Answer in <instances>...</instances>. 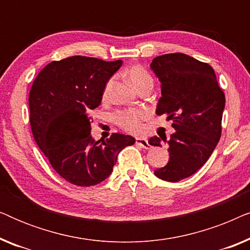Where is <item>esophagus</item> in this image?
I'll return each mask as SVG.
<instances>
[{
	"mask_svg": "<svg viewBox=\"0 0 250 250\" xmlns=\"http://www.w3.org/2000/svg\"><path fill=\"white\" fill-rule=\"evenodd\" d=\"M136 145L140 146H142L143 149H150V148H151V146L149 145L148 140H146V139L138 138V139H136Z\"/></svg>",
	"mask_w": 250,
	"mask_h": 250,
	"instance_id": "1",
	"label": "esophagus"
}]
</instances>
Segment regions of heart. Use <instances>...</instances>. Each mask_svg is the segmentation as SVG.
Returning a JSON list of instances; mask_svg holds the SVG:
<instances>
[{
  "label": "heart",
  "mask_w": 250,
  "mask_h": 250,
  "mask_svg": "<svg viewBox=\"0 0 250 250\" xmlns=\"http://www.w3.org/2000/svg\"><path fill=\"white\" fill-rule=\"evenodd\" d=\"M128 80L132 84L138 88L145 86V85H153L152 76L146 68L140 64L131 67L127 71ZM112 85V80H109L105 84L102 97L105 99L108 97ZM146 117V111L142 109H125V110H118L114 114V122L119 127L131 133H139L142 129V119Z\"/></svg>",
  "instance_id": "b5f03b06"
}]
</instances>
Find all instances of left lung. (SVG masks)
Masks as SVG:
<instances>
[{
  "instance_id": "obj_1",
  "label": "left lung",
  "mask_w": 250,
  "mask_h": 250,
  "mask_svg": "<svg viewBox=\"0 0 250 250\" xmlns=\"http://www.w3.org/2000/svg\"><path fill=\"white\" fill-rule=\"evenodd\" d=\"M150 67L162 83L156 114L172 119L175 129L169 140L162 139L169 160L155 175L179 182L201 168L220 141L225 95L213 68L184 53L156 57ZM149 145L162 146V141L152 136Z\"/></svg>"
}]
</instances>
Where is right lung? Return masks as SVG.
<instances>
[{
  "label": "right lung",
  "instance_id": "obj_1",
  "mask_svg": "<svg viewBox=\"0 0 250 250\" xmlns=\"http://www.w3.org/2000/svg\"><path fill=\"white\" fill-rule=\"evenodd\" d=\"M122 63L82 56L52 61L40 71L30 88L34 139L53 169L77 187L104 181L118 153L135 142L119 133L102 142L91 135L88 112L100 105L105 84Z\"/></svg>",
  "mask_w": 250,
  "mask_h": 250
}]
</instances>
